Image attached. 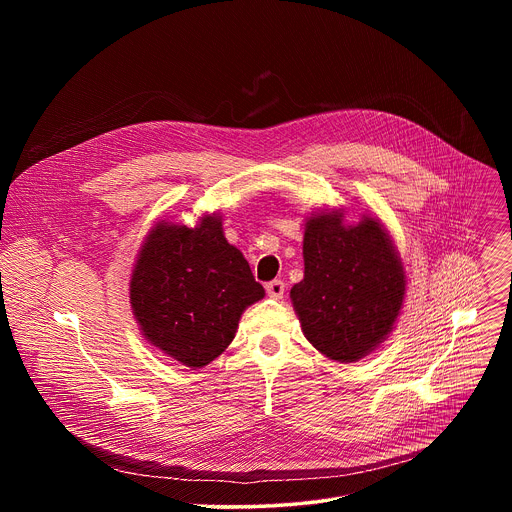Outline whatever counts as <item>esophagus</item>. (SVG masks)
I'll return each instance as SVG.
<instances>
[{
	"label": "esophagus",
	"instance_id": "obj_1",
	"mask_svg": "<svg viewBox=\"0 0 512 512\" xmlns=\"http://www.w3.org/2000/svg\"><path fill=\"white\" fill-rule=\"evenodd\" d=\"M265 289H267V296H269V298L281 300L283 294H285V283H283L281 279H273V281H269V283L265 285Z\"/></svg>",
	"mask_w": 512,
	"mask_h": 512
}]
</instances>
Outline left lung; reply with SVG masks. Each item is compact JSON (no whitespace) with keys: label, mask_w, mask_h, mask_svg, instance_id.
Masks as SVG:
<instances>
[{"label":"left lung","mask_w":512,"mask_h":512,"mask_svg":"<svg viewBox=\"0 0 512 512\" xmlns=\"http://www.w3.org/2000/svg\"><path fill=\"white\" fill-rule=\"evenodd\" d=\"M306 338L332 360L356 362L393 330L405 298L399 253L373 216L344 225L342 210L308 218L304 279L289 291Z\"/></svg>","instance_id":"left-lung-1"}]
</instances>
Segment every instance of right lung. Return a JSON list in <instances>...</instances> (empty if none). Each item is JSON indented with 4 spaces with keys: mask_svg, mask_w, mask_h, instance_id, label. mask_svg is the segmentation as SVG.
Listing matches in <instances>:
<instances>
[{
    "mask_svg": "<svg viewBox=\"0 0 512 512\" xmlns=\"http://www.w3.org/2000/svg\"><path fill=\"white\" fill-rule=\"evenodd\" d=\"M265 296L243 253L204 214L194 229L158 223L137 255L129 298L145 336L184 367L202 369L233 342L241 314Z\"/></svg>",
    "mask_w": 512,
    "mask_h": 512,
    "instance_id": "right-lung-1",
    "label": "right lung"
}]
</instances>
